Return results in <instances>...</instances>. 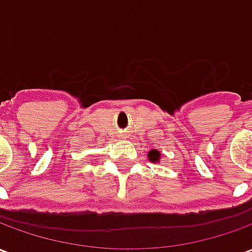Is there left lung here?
Listing matches in <instances>:
<instances>
[{"mask_svg":"<svg viewBox=\"0 0 252 252\" xmlns=\"http://www.w3.org/2000/svg\"><path fill=\"white\" fill-rule=\"evenodd\" d=\"M147 158L150 162H153V163H159L160 162V158H162V155H160V151L158 150H151V151H148L147 154Z\"/></svg>","mask_w":252,"mask_h":252,"instance_id":"8db88e82","label":"left lung"}]
</instances>
